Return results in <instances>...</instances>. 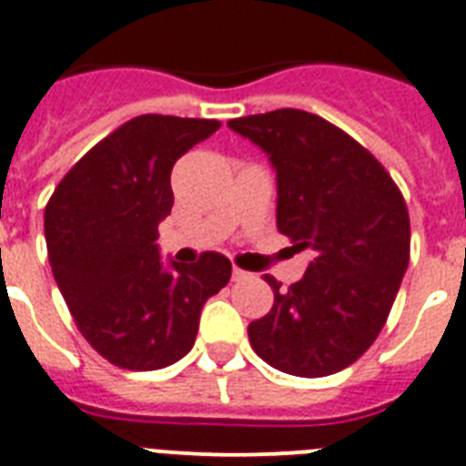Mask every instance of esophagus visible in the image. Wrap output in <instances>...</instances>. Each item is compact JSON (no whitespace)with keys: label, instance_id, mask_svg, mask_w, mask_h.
Listing matches in <instances>:
<instances>
[{"label":"esophagus","instance_id":"34e87169","mask_svg":"<svg viewBox=\"0 0 466 466\" xmlns=\"http://www.w3.org/2000/svg\"><path fill=\"white\" fill-rule=\"evenodd\" d=\"M245 279H250V274L243 269H238V267H233V281H245Z\"/></svg>","mask_w":466,"mask_h":466}]
</instances>
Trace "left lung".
I'll list each match as a JSON object with an SVG mask.
<instances>
[{
	"instance_id": "8db88e82",
	"label": "left lung",
	"mask_w": 466,
	"mask_h": 466,
	"mask_svg": "<svg viewBox=\"0 0 466 466\" xmlns=\"http://www.w3.org/2000/svg\"><path fill=\"white\" fill-rule=\"evenodd\" d=\"M277 170V226L312 250L303 279L248 327L255 353L281 373L322 378L370 349L409 264L407 202L382 163L319 115L281 107L230 120Z\"/></svg>"
}]
</instances>
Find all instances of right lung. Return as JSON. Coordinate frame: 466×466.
Segmentation results:
<instances>
[{"label": "right lung", "mask_w": 466, "mask_h": 466, "mask_svg": "<svg viewBox=\"0 0 466 466\" xmlns=\"http://www.w3.org/2000/svg\"><path fill=\"white\" fill-rule=\"evenodd\" d=\"M218 120L139 115L62 177L45 207L52 274L84 339L113 366L158 370L195 346L204 303L230 279L228 257H158L173 209L170 170Z\"/></svg>", "instance_id": "add662e5"}]
</instances>
